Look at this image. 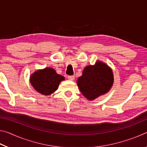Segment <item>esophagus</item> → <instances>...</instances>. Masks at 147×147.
<instances>
[{
  "label": "esophagus",
  "instance_id": "34e87169",
  "mask_svg": "<svg viewBox=\"0 0 147 147\" xmlns=\"http://www.w3.org/2000/svg\"><path fill=\"white\" fill-rule=\"evenodd\" d=\"M68 79L69 80H74V76H69Z\"/></svg>",
  "mask_w": 147,
  "mask_h": 147
}]
</instances>
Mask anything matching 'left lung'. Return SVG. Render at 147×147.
Returning a JSON list of instances; mask_svg holds the SVG:
<instances>
[{
    "label": "left lung",
    "mask_w": 147,
    "mask_h": 147,
    "mask_svg": "<svg viewBox=\"0 0 147 147\" xmlns=\"http://www.w3.org/2000/svg\"><path fill=\"white\" fill-rule=\"evenodd\" d=\"M113 84V74L110 67L97 61L94 65L84 68L77 84L83 95L89 100L98 97L109 91Z\"/></svg>",
    "instance_id": "1"
}]
</instances>
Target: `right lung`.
<instances>
[{"label":"right lung","instance_id":"1","mask_svg":"<svg viewBox=\"0 0 147 147\" xmlns=\"http://www.w3.org/2000/svg\"><path fill=\"white\" fill-rule=\"evenodd\" d=\"M64 80V77L57 74L54 69L46 67L34 72L30 76V81L38 93L50 95L58 89L59 83Z\"/></svg>","mask_w":147,"mask_h":147}]
</instances>
